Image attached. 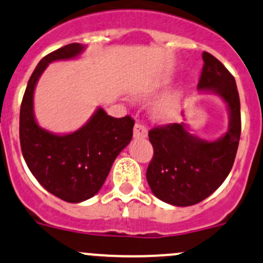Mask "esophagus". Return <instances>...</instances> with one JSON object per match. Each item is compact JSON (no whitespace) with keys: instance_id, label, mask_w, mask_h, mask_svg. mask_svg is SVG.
<instances>
[{"instance_id":"obj_1","label":"esophagus","mask_w":263,"mask_h":263,"mask_svg":"<svg viewBox=\"0 0 263 263\" xmlns=\"http://www.w3.org/2000/svg\"><path fill=\"white\" fill-rule=\"evenodd\" d=\"M134 137L135 139H146L147 137V128L143 124L136 123L134 127Z\"/></svg>"}]
</instances>
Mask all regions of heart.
<instances>
[{"mask_svg":"<svg viewBox=\"0 0 263 263\" xmlns=\"http://www.w3.org/2000/svg\"><path fill=\"white\" fill-rule=\"evenodd\" d=\"M160 89V85H153L146 92L143 93L145 96H150L156 93ZM179 103H180V93L179 92H171L162 97L160 101H157L153 107V115L159 120H170L174 117L176 110L179 108Z\"/></svg>","mask_w":263,"mask_h":263,"instance_id":"heart-1","label":"heart"}]
</instances>
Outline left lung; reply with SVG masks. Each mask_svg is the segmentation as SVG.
<instances>
[{"instance_id": "left-lung-1", "label": "left lung", "mask_w": 263, "mask_h": 263, "mask_svg": "<svg viewBox=\"0 0 263 263\" xmlns=\"http://www.w3.org/2000/svg\"><path fill=\"white\" fill-rule=\"evenodd\" d=\"M198 90L214 93L226 102L228 129L214 141L190 134L184 122L148 131L154 157L146 179L155 197L175 206L200 203L214 193L233 166L241 137V103L234 77L217 58L203 52Z\"/></svg>"}]
</instances>
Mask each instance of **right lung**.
Here are the masks:
<instances>
[{
    "mask_svg": "<svg viewBox=\"0 0 263 263\" xmlns=\"http://www.w3.org/2000/svg\"><path fill=\"white\" fill-rule=\"evenodd\" d=\"M84 49L73 43L43 58L30 77L20 109V143L27 167L49 193L68 203H81L99 192L116 157L131 141L135 124L129 116L110 117L99 107L71 134H52L39 126L34 115L39 78L50 63L74 59Z\"/></svg>",
    "mask_w": 263,
    "mask_h": 263,
    "instance_id": "add662e5",
    "label": "right lung"
}]
</instances>
